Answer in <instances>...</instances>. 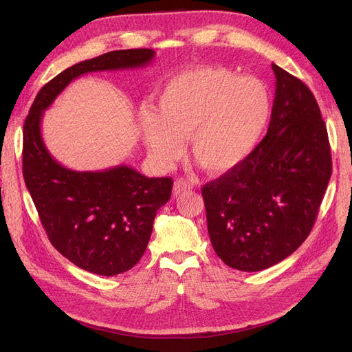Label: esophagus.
Listing matches in <instances>:
<instances>
[{"mask_svg":"<svg viewBox=\"0 0 352 352\" xmlns=\"http://www.w3.org/2000/svg\"><path fill=\"white\" fill-rule=\"evenodd\" d=\"M190 189H192V185L186 182V180H184V179H179V180H176L175 185H173V195L177 197L180 194L188 192V190H190Z\"/></svg>","mask_w":352,"mask_h":352,"instance_id":"esophagus-1","label":"esophagus"}]
</instances>
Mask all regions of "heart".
Returning a JSON list of instances; mask_svg holds the SVG:
<instances>
[{"mask_svg": "<svg viewBox=\"0 0 352 352\" xmlns=\"http://www.w3.org/2000/svg\"><path fill=\"white\" fill-rule=\"evenodd\" d=\"M270 94L251 76L221 66L180 72L158 95L157 111L141 114L144 142L158 164L190 154L211 175L239 167L258 145L270 117Z\"/></svg>", "mask_w": 352, "mask_h": 352, "instance_id": "obj_1", "label": "heart"}]
</instances>
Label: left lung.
Listing matches in <instances>:
<instances>
[{
	"label": "left lung",
	"mask_w": 352,
	"mask_h": 352,
	"mask_svg": "<svg viewBox=\"0 0 352 352\" xmlns=\"http://www.w3.org/2000/svg\"><path fill=\"white\" fill-rule=\"evenodd\" d=\"M272 67L276 92L264 140L239 167L202 186L212 248L242 272L269 269L300 248L332 175L327 129L313 92Z\"/></svg>",
	"instance_id": "1"
}]
</instances>
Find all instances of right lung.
I'll return each mask as SVG.
<instances>
[{
	"label": "right lung",
	"instance_id": "add662e5",
	"mask_svg": "<svg viewBox=\"0 0 352 352\" xmlns=\"http://www.w3.org/2000/svg\"><path fill=\"white\" fill-rule=\"evenodd\" d=\"M154 56L148 48L119 50L80 61L41 88L25 120L23 177L42 226L61 255L95 274H120L141 260L173 180L146 177L124 164L100 172L70 170L47 150L41 120L73 79L92 72L140 69Z\"/></svg>",
	"mask_w": 352,
	"mask_h": 352
}]
</instances>
